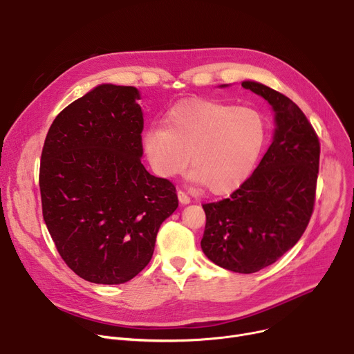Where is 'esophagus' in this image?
<instances>
[{"mask_svg": "<svg viewBox=\"0 0 354 354\" xmlns=\"http://www.w3.org/2000/svg\"><path fill=\"white\" fill-rule=\"evenodd\" d=\"M178 198H179V202L182 203V205H187V203L191 202V196L185 191H182V189L178 191Z\"/></svg>", "mask_w": 354, "mask_h": 354, "instance_id": "obj_1", "label": "esophagus"}]
</instances>
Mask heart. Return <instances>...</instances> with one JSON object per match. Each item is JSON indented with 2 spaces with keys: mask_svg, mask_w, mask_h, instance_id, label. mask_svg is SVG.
I'll return each instance as SVG.
<instances>
[{
  "mask_svg": "<svg viewBox=\"0 0 354 354\" xmlns=\"http://www.w3.org/2000/svg\"><path fill=\"white\" fill-rule=\"evenodd\" d=\"M267 123L258 110L218 100H188L166 115L163 127L145 130L142 146L162 178L191 165L194 178L218 195L238 189L261 156Z\"/></svg>",
  "mask_w": 354,
  "mask_h": 354,
  "instance_id": "1",
  "label": "heart"
}]
</instances>
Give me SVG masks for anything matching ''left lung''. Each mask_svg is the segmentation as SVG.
I'll return each mask as SVG.
<instances>
[{
  "instance_id": "8db88e82",
  "label": "left lung",
  "mask_w": 354,
  "mask_h": 354,
  "mask_svg": "<svg viewBox=\"0 0 354 354\" xmlns=\"http://www.w3.org/2000/svg\"><path fill=\"white\" fill-rule=\"evenodd\" d=\"M241 86L272 106L274 140L230 198L203 203L201 247L216 266L251 274L274 264L304 234L314 211L320 142L303 110L283 93L257 82Z\"/></svg>"
}]
</instances>
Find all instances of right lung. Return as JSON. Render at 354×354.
I'll use <instances>...</instances> for the list:
<instances>
[{
  "instance_id": "1",
  "label": "right lung",
  "mask_w": 354,
  "mask_h": 354,
  "mask_svg": "<svg viewBox=\"0 0 354 354\" xmlns=\"http://www.w3.org/2000/svg\"><path fill=\"white\" fill-rule=\"evenodd\" d=\"M132 86L102 84L63 109L40 162L43 218L60 257L83 280L122 284L151 261L175 185L149 174Z\"/></svg>"
}]
</instances>
